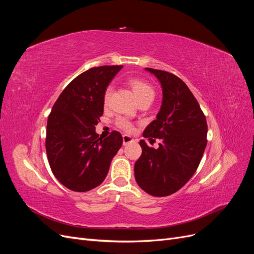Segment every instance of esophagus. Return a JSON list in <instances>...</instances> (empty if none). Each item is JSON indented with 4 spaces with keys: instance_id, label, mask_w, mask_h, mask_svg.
I'll return each instance as SVG.
<instances>
[{
    "instance_id": "34e87169",
    "label": "esophagus",
    "mask_w": 254,
    "mask_h": 254,
    "mask_svg": "<svg viewBox=\"0 0 254 254\" xmlns=\"http://www.w3.org/2000/svg\"><path fill=\"white\" fill-rule=\"evenodd\" d=\"M133 141H134V140H133L132 137L130 136V135H127V134L123 135V144H124V145H127L128 143H131V142H133Z\"/></svg>"
}]
</instances>
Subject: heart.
Instances as JSON below:
<instances>
[{
  "label": "heart",
  "mask_w": 254,
  "mask_h": 254,
  "mask_svg": "<svg viewBox=\"0 0 254 254\" xmlns=\"http://www.w3.org/2000/svg\"><path fill=\"white\" fill-rule=\"evenodd\" d=\"M128 87L131 89L133 92V94L135 95L137 102H143V101H152L153 97H155V91H153V88L150 86V84L140 78H129L127 80ZM112 94V87L108 86L103 94V105L104 107H108L110 103V98ZM117 125L125 130L127 132H130L133 130V125L132 123L126 118H119L117 120Z\"/></svg>",
  "instance_id": "heart-1"
}]
</instances>
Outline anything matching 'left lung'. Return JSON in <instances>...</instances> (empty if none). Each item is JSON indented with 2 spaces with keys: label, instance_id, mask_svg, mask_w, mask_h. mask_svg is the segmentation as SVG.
<instances>
[{
  "label": "left lung",
  "instance_id": "1",
  "mask_svg": "<svg viewBox=\"0 0 254 254\" xmlns=\"http://www.w3.org/2000/svg\"><path fill=\"white\" fill-rule=\"evenodd\" d=\"M146 70L159 79L163 101L143 136L161 143L155 149L140 141L142 155L134 164V177L146 193L164 197L179 190L195 174L206 146L207 125L197 99L178 76Z\"/></svg>",
  "mask_w": 254,
  "mask_h": 254
}]
</instances>
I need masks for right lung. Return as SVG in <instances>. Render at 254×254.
Here are the masks:
<instances>
[{"instance_id":"right-lung-1","label":"right lung","mask_w":254,"mask_h":254,"mask_svg":"<svg viewBox=\"0 0 254 254\" xmlns=\"http://www.w3.org/2000/svg\"><path fill=\"white\" fill-rule=\"evenodd\" d=\"M122 67L89 68L67 84L53 106L45 148L54 176L68 190L87 191L98 187L123 144L119 131L105 139L95 132L104 113V91Z\"/></svg>"}]
</instances>
